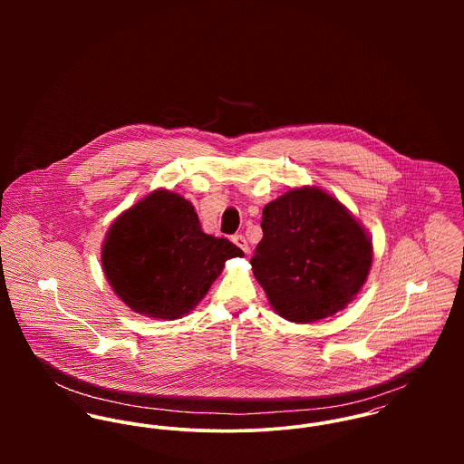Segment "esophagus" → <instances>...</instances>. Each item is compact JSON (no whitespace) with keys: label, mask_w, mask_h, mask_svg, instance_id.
Segmentation results:
<instances>
[{"label":"esophagus","mask_w":464,"mask_h":464,"mask_svg":"<svg viewBox=\"0 0 464 464\" xmlns=\"http://www.w3.org/2000/svg\"><path fill=\"white\" fill-rule=\"evenodd\" d=\"M232 243H234L236 246H239L245 254H248V252H250V246H248V241H246V237H245V236H241V234L232 236Z\"/></svg>","instance_id":"1"}]
</instances>
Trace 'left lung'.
I'll return each instance as SVG.
<instances>
[{
    "label": "left lung",
    "instance_id": "8db88e82",
    "mask_svg": "<svg viewBox=\"0 0 464 464\" xmlns=\"http://www.w3.org/2000/svg\"><path fill=\"white\" fill-rule=\"evenodd\" d=\"M252 269L271 307L311 324L344 309L372 267V239L348 208L318 188L291 189L263 208Z\"/></svg>",
    "mask_w": 464,
    "mask_h": 464
}]
</instances>
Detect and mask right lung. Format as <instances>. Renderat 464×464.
Wrapping results in <instances>:
<instances>
[{
  "label": "right lung",
  "mask_w": 464,
  "mask_h": 464,
  "mask_svg": "<svg viewBox=\"0 0 464 464\" xmlns=\"http://www.w3.org/2000/svg\"><path fill=\"white\" fill-rule=\"evenodd\" d=\"M243 256L228 239L201 230L188 199L159 189L112 223L102 265L132 311L177 320L197 307L228 259Z\"/></svg>",
  "instance_id": "obj_1"
}]
</instances>
